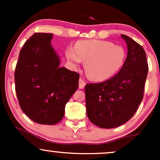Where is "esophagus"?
<instances>
[{
	"label": "esophagus",
	"mask_w": 160,
	"mask_h": 160,
	"mask_svg": "<svg viewBox=\"0 0 160 160\" xmlns=\"http://www.w3.org/2000/svg\"><path fill=\"white\" fill-rule=\"evenodd\" d=\"M85 85H86L85 80H84L83 79L80 78V80H79V88H80V89H83Z\"/></svg>",
	"instance_id": "esophagus-1"
}]
</instances>
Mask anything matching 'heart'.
<instances>
[{"instance_id": "1", "label": "heart", "mask_w": 160, "mask_h": 160, "mask_svg": "<svg viewBox=\"0 0 160 160\" xmlns=\"http://www.w3.org/2000/svg\"><path fill=\"white\" fill-rule=\"evenodd\" d=\"M66 57L74 66L85 62V71L92 80L104 81L117 74L123 66L126 52L122 46L100 40H79L66 49Z\"/></svg>"}]
</instances>
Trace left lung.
Returning <instances> with one entry per match:
<instances>
[{"mask_svg":"<svg viewBox=\"0 0 160 160\" xmlns=\"http://www.w3.org/2000/svg\"><path fill=\"white\" fill-rule=\"evenodd\" d=\"M121 37L126 42L128 53L118 74L104 82L85 86L88 118L100 128L118 127L127 122L144 97L148 73L146 53L129 37Z\"/></svg>","mask_w":160,"mask_h":160,"instance_id":"left-lung-1","label":"left lung"}]
</instances>
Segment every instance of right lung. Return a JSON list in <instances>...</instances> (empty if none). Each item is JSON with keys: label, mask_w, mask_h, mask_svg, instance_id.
Masks as SVG:
<instances>
[{"label": "right lung", "mask_w": 160, "mask_h": 160, "mask_svg": "<svg viewBox=\"0 0 160 160\" xmlns=\"http://www.w3.org/2000/svg\"><path fill=\"white\" fill-rule=\"evenodd\" d=\"M52 35L33 34L20 50L14 74L20 108L40 124L60 122L66 103L79 86L78 73L59 68V58L50 43Z\"/></svg>", "instance_id": "right-lung-1"}]
</instances>
